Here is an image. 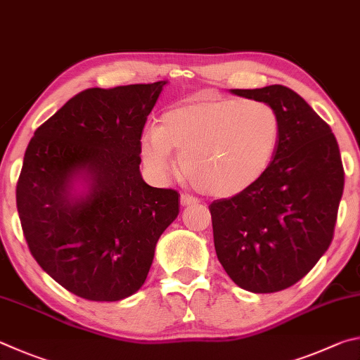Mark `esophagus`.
Returning <instances> with one entry per match:
<instances>
[{"mask_svg": "<svg viewBox=\"0 0 360 360\" xmlns=\"http://www.w3.org/2000/svg\"><path fill=\"white\" fill-rule=\"evenodd\" d=\"M199 200L196 199V198H193V196H188V194H184V196L180 198V204L184 205V207H188V205H194V204H198Z\"/></svg>", "mask_w": 360, "mask_h": 360, "instance_id": "1", "label": "esophagus"}]
</instances>
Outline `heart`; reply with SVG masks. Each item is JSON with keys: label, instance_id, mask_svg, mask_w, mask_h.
Listing matches in <instances>:
<instances>
[{"label": "heart", "instance_id": "1", "mask_svg": "<svg viewBox=\"0 0 360 360\" xmlns=\"http://www.w3.org/2000/svg\"><path fill=\"white\" fill-rule=\"evenodd\" d=\"M278 137V113L264 101H199L164 113L160 128L142 136L141 155L162 176L172 169L175 150L181 172L198 191L229 198L264 174Z\"/></svg>", "mask_w": 360, "mask_h": 360}]
</instances>
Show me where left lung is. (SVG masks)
I'll return each instance as SVG.
<instances>
[{
  "label": "left lung",
  "instance_id": "1",
  "mask_svg": "<svg viewBox=\"0 0 360 360\" xmlns=\"http://www.w3.org/2000/svg\"><path fill=\"white\" fill-rule=\"evenodd\" d=\"M278 113L274 160L247 190L210 204L218 261L237 286L278 292L310 272L333 237L345 172L330 126L291 88L231 90Z\"/></svg>",
  "mask_w": 360,
  "mask_h": 360
}]
</instances>
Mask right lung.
<instances>
[{
    "instance_id": "obj_1",
    "label": "right lung",
    "mask_w": 360,
    "mask_h": 360,
    "mask_svg": "<svg viewBox=\"0 0 360 360\" xmlns=\"http://www.w3.org/2000/svg\"><path fill=\"white\" fill-rule=\"evenodd\" d=\"M167 80L90 88L36 129L17 184L28 248L69 292L118 302L147 278L180 194L147 185L141 137Z\"/></svg>"
}]
</instances>
